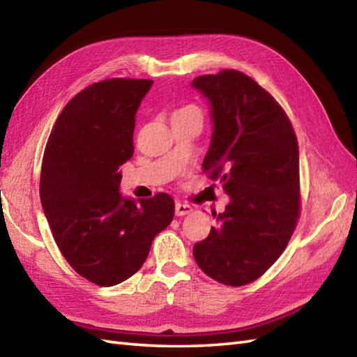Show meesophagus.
Wrapping results in <instances>:
<instances>
[{
  "label": "esophagus",
  "instance_id": "34e87169",
  "mask_svg": "<svg viewBox=\"0 0 357 357\" xmlns=\"http://www.w3.org/2000/svg\"><path fill=\"white\" fill-rule=\"evenodd\" d=\"M191 213H193V208H191L188 204H181V202H178V204L175 205V214H176L178 217L187 215V214H191Z\"/></svg>",
  "mask_w": 357,
  "mask_h": 357
}]
</instances>
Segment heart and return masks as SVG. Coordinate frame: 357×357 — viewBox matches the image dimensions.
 Listing matches in <instances>:
<instances>
[{
  "instance_id": "b5f03b06",
  "label": "heart",
  "mask_w": 357,
  "mask_h": 357,
  "mask_svg": "<svg viewBox=\"0 0 357 357\" xmlns=\"http://www.w3.org/2000/svg\"><path fill=\"white\" fill-rule=\"evenodd\" d=\"M176 113H197V114H200L199 113V109L196 108V107H184V108H181L179 112H176Z\"/></svg>"
}]
</instances>
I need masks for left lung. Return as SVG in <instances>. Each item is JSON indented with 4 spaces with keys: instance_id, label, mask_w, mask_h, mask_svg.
<instances>
[{
    "instance_id": "8db88e82",
    "label": "left lung",
    "mask_w": 357,
    "mask_h": 357,
    "mask_svg": "<svg viewBox=\"0 0 357 357\" xmlns=\"http://www.w3.org/2000/svg\"><path fill=\"white\" fill-rule=\"evenodd\" d=\"M211 108L202 167L220 178L229 204L193 255L204 273L231 287L262 276L285 250L300 208L298 144L274 98L238 70L191 81Z\"/></svg>"
}]
</instances>
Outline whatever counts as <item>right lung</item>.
I'll return each mask as SVG.
<instances>
[{"instance_id": "add662e5", "label": "right lung", "mask_w": 357, "mask_h": 357, "mask_svg": "<svg viewBox=\"0 0 357 357\" xmlns=\"http://www.w3.org/2000/svg\"><path fill=\"white\" fill-rule=\"evenodd\" d=\"M152 84L112 78L89 86L63 108L45 148V217L70 267L99 287L139 271L175 215L166 193L148 200L121 193L119 167L132 157L135 113Z\"/></svg>"}]
</instances>
